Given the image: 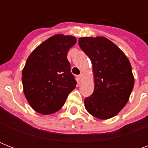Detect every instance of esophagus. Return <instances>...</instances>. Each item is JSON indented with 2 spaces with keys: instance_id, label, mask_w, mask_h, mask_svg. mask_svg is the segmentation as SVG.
<instances>
[{
  "instance_id": "obj_1",
  "label": "esophagus",
  "mask_w": 148,
  "mask_h": 148,
  "mask_svg": "<svg viewBox=\"0 0 148 148\" xmlns=\"http://www.w3.org/2000/svg\"><path fill=\"white\" fill-rule=\"evenodd\" d=\"M78 79L80 80V81H82V79H83V74H81L80 75L78 76Z\"/></svg>"
}]
</instances>
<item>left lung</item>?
<instances>
[{
  "mask_svg": "<svg viewBox=\"0 0 148 148\" xmlns=\"http://www.w3.org/2000/svg\"><path fill=\"white\" fill-rule=\"evenodd\" d=\"M80 47L92 64L95 90L84 99L88 113L101 120L114 117L126 105L134 85L131 63L124 53L104 37H84Z\"/></svg>",
  "mask_w": 148,
  "mask_h": 148,
  "instance_id": "obj_1",
  "label": "left lung"
}]
</instances>
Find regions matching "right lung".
Returning a JSON list of instances; mask_svg holds the SVG:
<instances>
[{"label":"right lung","instance_id":"1","mask_svg":"<svg viewBox=\"0 0 148 148\" xmlns=\"http://www.w3.org/2000/svg\"><path fill=\"white\" fill-rule=\"evenodd\" d=\"M76 42L74 36L58 34L41 43L27 58L22 71L23 90L30 106L39 114L58 111L76 87L67 58Z\"/></svg>","mask_w":148,"mask_h":148}]
</instances>
